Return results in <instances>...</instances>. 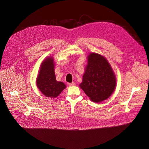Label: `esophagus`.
Instances as JSON below:
<instances>
[{
	"label": "esophagus",
	"instance_id": "1",
	"mask_svg": "<svg viewBox=\"0 0 149 149\" xmlns=\"http://www.w3.org/2000/svg\"><path fill=\"white\" fill-rule=\"evenodd\" d=\"M68 84L69 86H74V85H75V83L74 82H72V83H68Z\"/></svg>",
	"mask_w": 149,
	"mask_h": 149
}]
</instances>
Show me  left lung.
<instances>
[{
	"mask_svg": "<svg viewBox=\"0 0 149 149\" xmlns=\"http://www.w3.org/2000/svg\"><path fill=\"white\" fill-rule=\"evenodd\" d=\"M116 79L111 66L100 55L91 54L80 87L94 102L109 98L115 89Z\"/></svg>",
	"mask_w": 149,
	"mask_h": 149,
	"instance_id": "left-lung-1",
	"label": "left lung"
}]
</instances>
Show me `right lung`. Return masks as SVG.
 <instances>
[{"label":"right lung","mask_w":149,"mask_h":149,"mask_svg":"<svg viewBox=\"0 0 149 149\" xmlns=\"http://www.w3.org/2000/svg\"><path fill=\"white\" fill-rule=\"evenodd\" d=\"M36 83L40 91L46 97L55 98L66 88L63 82L57 81L54 72V60L48 57L41 65Z\"/></svg>","instance_id":"right-lung-1"}]
</instances>
